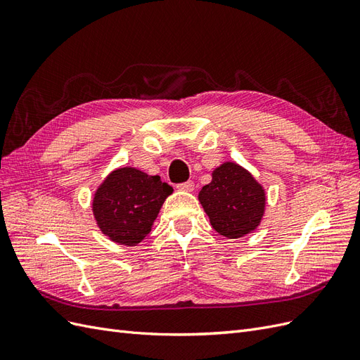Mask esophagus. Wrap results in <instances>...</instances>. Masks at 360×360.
Segmentation results:
<instances>
[{
    "label": "esophagus",
    "mask_w": 360,
    "mask_h": 360,
    "mask_svg": "<svg viewBox=\"0 0 360 360\" xmlns=\"http://www.w3.org/2000/svg\"><path fill=\"white\" fill-rule=\"evenodd\" d=\"M195 188V183L192 180H188V181H183V183H179L177 184V189L180 191H186V192H192Z\"/></svg>",
    "instance_id": "34e87169"
}]
</instances>
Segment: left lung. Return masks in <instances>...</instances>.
Masks as SVG:
<instances>
[{
    "label": "left lung",
    "instance_id": "1",
    "mask_svg": "<svg viewBox=\"0 0 360 360\" xmlns=\"http://www.w3.org/2000/svg\"><path fill=\"white\" fill-rule=\"evenodd\" d=\"M200 201L217 233L238 238L258 226L266 195L246 169L226 162L213 171V180L201 189Z\"/></svg>",
    "mask_w": 360,
    "mask_h": 360
}]
</instances>
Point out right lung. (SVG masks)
<instances>
[{"label":"right lung","mask_w":360,"mask_h":360,"mask_svg":"<svg viewBox=\"0 0 360 360\" xmlns=\"http://www.w3.org/2000/svg\"><path fill=\"white\" fill-rule=\"evenodd\" d=\"M169 193L172 188L159 176H148L135 168L117 169L96 192V221L111 240L138 245L150 233Z\"/></svg>","instance_id":"right-lung-1"}]
</instances>
